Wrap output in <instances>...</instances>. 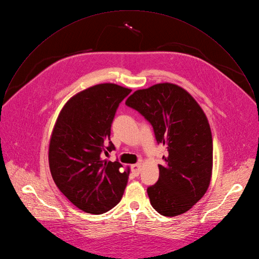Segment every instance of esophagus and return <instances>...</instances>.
<instances>
[{
  "instance_id": "34e87169",
  "label": "esophagus",
  "mask_w": 259,
  "mask_h": 259,
  "mask_svg": "<svg viewBox=\"0 0 259 259\" xmlns=\"http://www.w3.org/2000/svg\"><path fill=\"white\" fill-rule=\"evenodd\" d=\"M141 167H142L141 163H137V164L132 165L131 169H132L133 174H135V176H139V174H140V172H141Z\"/></svg>"
}]
</instances>
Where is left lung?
Masks as SVG:
<instances>
[{"mask_svg": "<svg viewBox=\"0 0 259 259\" xmlns=\"http://www.w3.org/2000/svg\"><path fill=\"white\" fill-rule=\"evenodd\" d=\"M125 104L153 127L167 149L158 181L147 188L152 206L174 217L190 209L205 193L211 176L212 140L200 106L181 87L163 83L138 90Z\"/></svg>", "mask_w": 259, "mask_h": 259, "instance_id": "obj_1", "label": "left lung"}]
</instances>
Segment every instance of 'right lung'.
I'll return each instance as SVG.
<instances>
[{
	"instance_id": "add662e5",
	"label": "right lung",
	"mask_w": 259,
	"mask_h": 259,
	"mask_svg": "<svg viewBox=\"0 0 259 259\" xmlns=\"http://www.w3.org/2000/svg\"><path fill=\"white\" fill-rule=\"evenodd\" d=\"M131 92L109 83L90 87L67 102L55 125L49 152L52 176L61 192L86 212L108 211L126 187L130 171L117 159L106 161L101 155L115 150L111 125L120 102Z\"/></svg>"
}]
</instances>
